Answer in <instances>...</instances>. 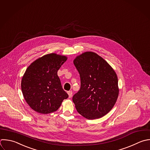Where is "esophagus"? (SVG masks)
<instances>
[{
    "instance_id": "34e87169",
    "label": "esophagus",
    "mask_w": 150,
    "mask_h": 150,
    "mask_svg": "<svg viewBox=\"0 0 150 150\" xmlns=\"http://www.w3.org/2000/svg\"><path fill=\"white\" fill-rule=\"evenodd\" d=\"M67 93H68V94H69V98H71V96H72V94H73V92H72V91H69L67 92Z\"/></svg>"
}]
</instances>
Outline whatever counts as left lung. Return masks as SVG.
Returning a JSON list of instances; mask_svg holds the SVG:
<instances>
[{"label":"left lung","mask_w":150,"mask_h":150,"mask_svg":"<svg viewBox=\"0 0 150 150\" xmlns=\"http://www.w3.org/2000/svg\"><path fill=\"white\" fill-rule=\"evenodd\" d=\"M74 64L80 77V88L72 98L77 111L89 120L103 117L118 98L115 72L101 57L91 52L77 56Z\"/></svg>","instance_id":"obj_1"}]
</instances>
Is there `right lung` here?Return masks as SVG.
Wrapping results in <instances>:
<instances>
[{"label":"right lung","mask_w":150,"mask_h":150,"mask_svg":"<svg viewBox=\"0 0 150 150\" xmlns=\"http://www.w3.org/2000/svg\"><path fill=\"white\" fill-rule=\"evenodd\" d=\"M66 60V56L49 54L35 60L26 69L22 80V91L26 101L35 111L45 114L54 112L68 98L57 76V71Z\"/></svg>","instance_id":"1"}]
</instances>
